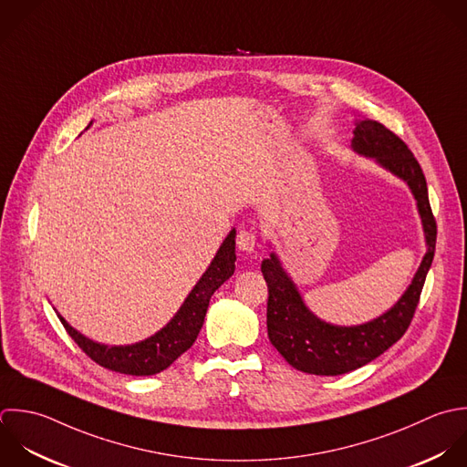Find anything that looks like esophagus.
<instances>
[{
	"mask_svg": "<svg viewBox=\"0 0 467 467\" xmlns=\"http://www.w3.org/2000/svg\"><path fill=\"white\" fill-rule=\"evenodd\" d=\"M236 245L240 251H245V253H253L254 247H256V233L254 231H240L238 233V238H236Z\"/></svg>",
	"mask_w": 467,
	"mask_h": 467,
	"instance_id": "obj_1",
	"label": "esophagus"
}]
</instances>
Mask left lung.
<instances>
[{
  "mask_svg": "<svg viewBox=\"0 0 467 467\" xmlns=\"http://www.w3.org/2000/svg\"><path fill=\"white\" fill-rule=\"evenodd\" d=\"M353 134L351 147L355 152L373 158L411 189L422 218L428 253L413 282L389 311L371 322L349 327L327 324L309 311L276 253L262 262L269 289V340L287 364L309 375L337 377L355 371L397 344L413 320L435 256L437 222L430 205L426 176L413 152L395 132L375 119H358Z\"/></svg>",
  "mask_w": 467,
  "mask_h": 467,
  "instance_id": "1",
  "label": "left lung"
}]
</instances>
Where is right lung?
<instances>
[{
    "label": "right lung",
    "mask_w": 467,
    "mask_h": 467,
    "mask_svg": "<svg viewBox=\"0 0 467 467\" xmlns=\"http://www.w3.org/2000/svg\"><path fill=\"white\" fill-rule=\"evenodd\" d=\"M92 123V121H90ZM88 123V125H90ZM88 129V127H87ZM236 231L233 229L223 244L220 245L216 256L213 258L207 271L202 275L198 284L192 287L178 313L171 322L161 327L152 337L130 344V346H105L98 344L81 333H78L68 322L57 313L68 337L79 346V349L96 364L105 369L132 375V377H149L167 369L180 355H183L196 340L203 318L209 307V300L214 291L233 276L234 273V242Z\"/></svg>",
    "instance_id": "1"
}]
</instances>
